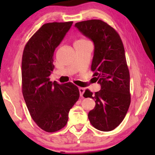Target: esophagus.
Listing matches in <instances>:
<instances>
[{"label": "esophagus", "instance_id": "obj_1", "mask_svg": "<svg viewBox=\"0 0 155 155\" xmlns=\"http://www.w3.org/2000/svg\"><path fill=\"white\" fill-rule=\"evenodd\" d=\"M79 92H80V96L82 97V96H83V94H84V88L79 87Z\"/></svg>", "mask_w": 155, "mask_h": 155}]
</instances>
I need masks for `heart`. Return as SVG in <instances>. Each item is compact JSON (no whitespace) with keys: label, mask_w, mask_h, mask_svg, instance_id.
<instances>
[{"label":"heart","mask_w":155,"mask_h":155,"mask_svg":"<svg viewBox=\"0 0 155 155\" xmlns=\"http://www.w3.org/2000/svg\"><path fill=\"white\" fill-rule=\"evenodd\" d=\"M83 41H86V40H84V39H79V40H78L76 42H83Z\"/></svg>","instance_id":"b5f03b06"}]
</instances>
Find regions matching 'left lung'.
Wrapping results in <instances>:
<instances>
[{"label": "left lung", "mask_w": 155, "mask_h": 155, "mask_svg": "<svg viewBox=\"0 0 155 155\" xmlns=\"http://www.w3.org/2000/svg\"><path fill=\"white\" fill-rule=\"evenodd\" d=\"M75 27L94 45L91 71L101 90L93 94L86 90L83 97L95 101L88 114L91 124L101 131H111L124 119L130 104V73L119 35L100 20L77 22Z\"/></svg>", "instance_id": "8db88e82"}]
</instances>
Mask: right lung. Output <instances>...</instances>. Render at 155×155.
Listing matches in <instances>:
<instances>
[{"label": "right lung", "instance_id": "obj_1", "mask_svg": "<svg viewBox=\"0 0 155 155\" xmlns=\"http://www.w3.org/2000/svg\"><path fill=\"white\" fill-rule=\"evenodd\" d=\"M73 22L44 24L29 39L22 59V90L29 114L36 124L48 133L66 125L70 109L78 100L80 92L72 82L60 84L50 81L54 69L55 49Z\"/></svg>", "mask_w": 155, "mask_h": 155}]
</instances>
